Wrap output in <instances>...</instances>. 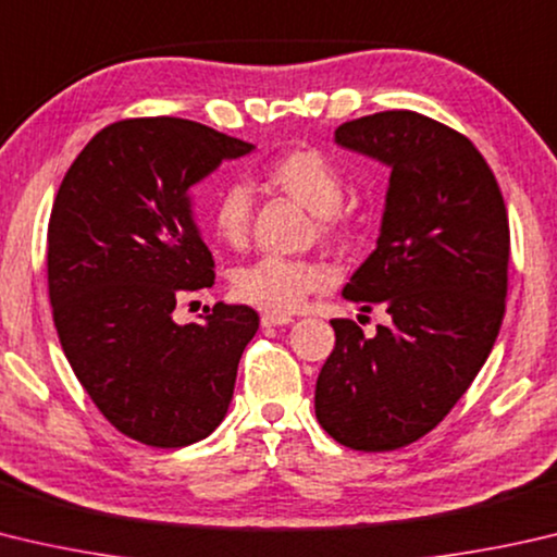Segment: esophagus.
Masks as SVG:
<instances>
[{
	"mask_svg": "<svg viewBox=\"0 0 557 557\" xmlns=\"http://www.w3.org/2000/svg\"><path fill=\"white\" fill-rule=\"evenodd\" d=\"M295 319L292 317H285V313H262L260 317V323L265 329H270V326H287V323H292Z\"/></svg>",
	"mask_w": 557,
	"mask_h": 557,
	"instance_id": "1",
	"label": "esophagus"
}]
</instances>
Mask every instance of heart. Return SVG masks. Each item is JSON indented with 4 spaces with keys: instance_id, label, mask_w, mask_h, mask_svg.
<instances>
[{
    "instance_id": "obj_1",
    "label": "heart",
    "mask_w": 557,
    "mask_h": 557,
    "mask_svg": "<svg viewBox=\"0 0 557 557\" xmlns=\"http://www.w3.org/2000/svg\"><path fill=\"white\" fill-rule=\"evenodd\" d=\"M262 180L280 195L299 201L317 216L319 236L341 240L350 234V216L341 201L346 180L341 168L317 148H289L262 168ZM209 228L219 244L244 248L250 234V197L246 187L228 185L209 209ZM333 272L319 260L262 256L238 268L231 277L236 299L270 313H289L313 292L329 289Z\"/></svg>"
}]
</instances>
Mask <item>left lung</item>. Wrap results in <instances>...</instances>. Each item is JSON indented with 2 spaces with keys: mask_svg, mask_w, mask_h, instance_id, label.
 I'll return each mask as SVG.
<instances>
[{
  "mask_svg": "<svg viewBox=\"0 0 557 557\" xmlns=\"http://www.w3.org/2000/svg\"><path fill=\"white\" fill-rule=\"evenodd\" d=\"M336 144L392 168L377 248L343 287L387 309L372 338L333 319L336 348L317 380V419L341 446H409L448 417L487 360L507 307L509 219L470 138L392 109L336 128Z\"/></svg>",
  "mask_w": 557,
  "mask_h": 557,
  "instance_id": "obj_1",
  "label": "left lung"
}]
</instances>
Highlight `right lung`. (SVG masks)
I'll use <instances>...</instances> for the list:
<instances>
[{"label": "right lung", "mask_w": 557, "mask_h": 557, "mask_svg": "<svg viewBox=\"0 0 557 557\" xmlns=\"http://www.w3.org/2000/svg\"><path fill=\"white\" fill-rule=\"evenodd\" d=\"M246 140L175 116L124 119L70 165L48 221V295L70 368L104 419L153 448L207 438L226 417L258 331L244 305L177 323L182 297L214 285L187 189Z\"/></svg>", "instance_id": "1"}]
</instances>
